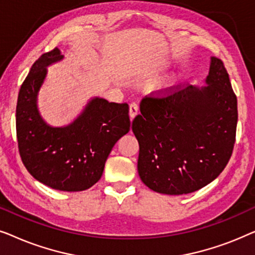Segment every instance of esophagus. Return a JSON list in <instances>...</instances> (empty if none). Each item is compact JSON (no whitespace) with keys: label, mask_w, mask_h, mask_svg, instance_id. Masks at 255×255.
<instances>
[{"label":"esophagus","mask_w":255,"mask_h":255,"mask_svg":"<svg viewBox=\"0 0 255 255\" xmlns=\"http://www.w3.org/2000/svg\"><path fill=\"white\" fill-rule=\"evenodd\" d=\"M139 113V107L137 103H131L130 104V108H128V115H130V118L131 120H133V118L137 116Z\"/></svg>","instance_id":"esophagus-1"}]
</instances>
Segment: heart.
<instances>
[{"label": "heart", "mask_w": 255, "mask_h": 255, "mask_svg": "<svg viewBox=\"0 0 255 255\" xmlns=\"http://www.w3.org/2000/svg\"><path fill=\"white\" fill-rule=\"evenodd\" d=\"M170 83H173V81H169L168 83H167V85H166V87H168V86H170Z\"/></svg>", "instance_id": "obj_1"}]
</instances>
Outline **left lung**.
<instances>
[{
    "instance_id": "obj_1",
    "label": "left lung",
    "mask_w": 255,
    "mask_h": 255,
    "mask_svg": "<svg viewBox=\"0 0 255 255\" xmlns=\"http://www.w3.org/2000/svg\"><path fill=\"white\" fill-rule=\"evenodd\" d=\"M204 85L141 101L132 131L139 142V176L153 191L194 193L212 182L231 158L237 97L219 59L210 58Z\"/></svg>"
}]
</instances>
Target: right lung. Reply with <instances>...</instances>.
<instances>
[{"instance_id":"add662e5","label":"right lung","mask_w":255,"mask_h":255,"mask_svg":"<svg viewBox=\"0 0 255 255\" xmlns=\"http://www.w3.org/2000/svg\"><path fill=\"white\" fill-rule=\"evenodd\" d=\"M64 58L58 47L44 53L24 80L16 108L17 141L24 166L37 181L55 190L82 191L101 179L111 149L130 131L128 106L95 96L69 124H48L38 95L47 67Z\"/></svg>"}]
</instances>
